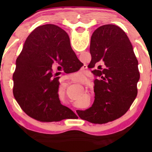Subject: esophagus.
I'll use <instances>...</instances> for the list:
<instances>
[{"instance_id":"34e87169","label":"esophagus","mask_w":152,"mask_h":152,"mask_svg":"<svg viewBox=\"0 0 152 152\" xmlns=\"http://www.w3.org/2000/svg\"><path fill=\"white\" fill-rule=\"evenodd\" d=\"M82 85H83V86L85 87L86 88H88V89H91V88H92L90 84H88V83H86V82H82Z\"/></svg>"}]
</instances>
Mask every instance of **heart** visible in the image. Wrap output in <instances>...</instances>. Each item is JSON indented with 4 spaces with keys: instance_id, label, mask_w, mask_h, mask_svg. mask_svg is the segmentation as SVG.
Returning a JSON list of instances; mask_svg holds the SVG:
<instances>
[{
    "instance_id": "1",
    "label": "heart",
    "mask_w": 152,
    "mask_h": 152,
    "mask_svg": "<svg viewBox=\"0 0 152 152\" xmlns=\"http://www.w3.org/2000/svg\"><path fill=\"white\" fill-rule=\"evenodd\" d=\"M86 71L84 69H80L79 71H76V72H74L72 74V76L74 78H77V79H80V80H83L86 78Z\"/></svg>"
}]
</instances>
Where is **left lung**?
<instances>
[{"label":"left lung","mask_w":152,"mask_h":152,"mask_svg":"<svg viewBox=\"0 0 152 152\" xmlns=\"http://www.w3.org/2000/svg\"><path fill=\"white\" fill-rule=\"evenodd\" d=\"M89 66L95 75V96L89 109L93 123L112 121L126 113L137 95L138 61L126 34L114 25L94 31L91 38Z\"/></svg>","instance_id":"left-lung-1"}]
</instances>
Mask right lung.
<instances>
[{"mask_svg": "<svg viewBox=\"0 0 152 152\" xmlns=\"http://www.w3.org/2000/svg\"><path fill=\"white\" fill-rule=\"evenodd\" d=\"M65 31L53 24L34 29L16 59L15 96L24 112L42 123L67 118L71 109L61 104L59 76L66 61L76 59Z\"/></svg>", "mask_w": 152, "mask_h": 152, "instance_id": "obj_1", "label": "right lung"}]
</instances>
